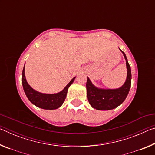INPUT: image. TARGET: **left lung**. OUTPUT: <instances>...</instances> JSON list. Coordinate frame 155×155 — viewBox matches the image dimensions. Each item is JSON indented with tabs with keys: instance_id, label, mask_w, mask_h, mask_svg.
Instances as JSON below:
<instances>
[{
	"instance_id": "left-lung-1",
	"label": "left lung",
	"mask_w": 155,
	"mask_h": 155,
	"mask_svg": "<svg viewBox=\"0 0 155 155\" xmlns=\"http://www.w3.org/2000/svg\"><path fill=\"white\" fill-rule=\"evenodd\" d=\"M121 51V50H120ZM127 68V77L121 87L115 90H104L94 86L87 77L86 83L88 101L93 108L98 110H111L120 105L127 98L131 84V70L127 57L123 51Z\"/></svg>"
}]
</instances>
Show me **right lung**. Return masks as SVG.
I'll list each match as a JSON object with an SVG mask.
<instances>
[{"instance_id":"obj_1","label":"right lung","mask_w":155,"mask_h":155,"mask_svg":"<svg viewBox=\"0 0 155 155\" xmlns=\"http://www.w3.org/2000/svg\"><path fill=\"white\" fill-rule=\"evenodd\" d=\"M75 77L70 81V82L65 86L61 91L57 94H42L34 90L28 85L26 80L25 75V67L23 68L22 74V83L25 93L28 99L35 106L44 109H56L62 105L67 95L68 87L74 82Z\"/></svg>"}]
</instances>
